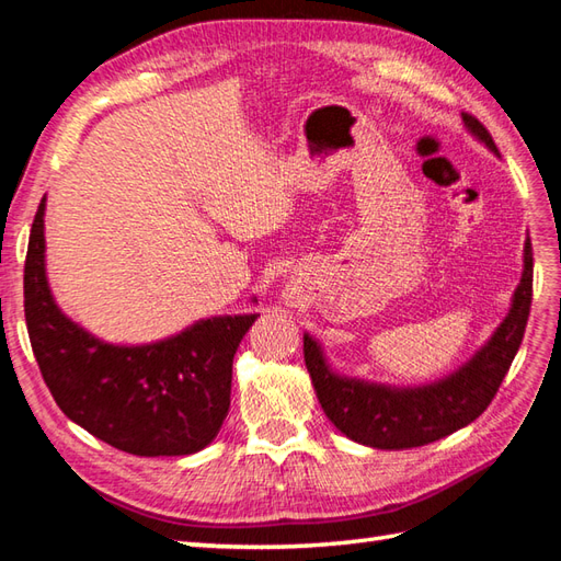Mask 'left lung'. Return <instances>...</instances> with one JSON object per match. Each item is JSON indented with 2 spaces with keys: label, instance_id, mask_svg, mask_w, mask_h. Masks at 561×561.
Listing matches in <instances>:
<instances>
[{
  "label": "left lung",
  "instance_id": "obj_1",
  "mask_svg": "<svg viewBox=\"0 0 561 561\" xmlns=\"http://www.w3.org/2000/svg\"><path fill=\"white\" fill-rule=\"evenodd\" d=\"M466 127L490 151H496L488 127L463 112ZM533 302V247L526 242L524 276L514 293L508 317L500 323L488 345L451 377L420 389H389L333 375L317 341L305 335V365L312 377L323 413L345 437L375 449H415L449 437L480 417L512 367L524 341Z\"/></svg>",
  "mask_w": 561,
  "mask_h": 561
}]
</instances>
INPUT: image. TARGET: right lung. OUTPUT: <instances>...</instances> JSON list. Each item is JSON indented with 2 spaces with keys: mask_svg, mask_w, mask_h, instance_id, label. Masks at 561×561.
Instances as JSON below:
<instances>
[{
  "mask_svg": "<svg viewBox=\"0 0 561 561\" xmlns=\"http://www.w3.org/2000/svg\"><path fill=\"white\" fill-rule=\"evenodd\" d=\"M43 214L45 198L23 266V312L37 367L61 413L134 456L202 451L228 415L232 357L259 314L204 319L153 345L98 341L49 295Z\"/></svg>",
  "mask_w": 561,
  "mask_h": 561,
  "instance_id": "right-lung-1",
  "label": "right lung"
}]
</instances>
